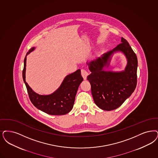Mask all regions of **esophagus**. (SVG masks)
Segmentation results:
<instances>
[{
    "label": "esophagus",
    "mask_w": 158,
    "mask_h": 158,
    "mask_svg": "<svg viewBox=\"0 0 158 158\" xmlns=\"http://www.w3.org/2000/svg\"><path fill=\"white\" fill-rule=\"evenodd\" d=\"M81 75L84 80H86L87 79V76L88 75V72L85 69L81 70Z\"/></svg>",
    "instance_id": "34e87169"
}]
</instances>
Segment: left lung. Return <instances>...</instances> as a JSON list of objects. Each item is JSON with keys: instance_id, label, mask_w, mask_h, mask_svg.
<instances>
[{"instance_id": "obj_1", "label": "left lung", "mask_w": 158, "mask_h": 158, "mask_svg": "<svg viewBox=\"0 0 158 158\" xmlns=\"http://www.w3.org/2000/svg\"><path fill=\"white\" fill-rule=\"evenodd\" d=\"M121 44L101 57L87 62L91 73L88 76L95 104L104 110L110 111L120 106L134 92L137 83L138 59L131 46L124 38ZM121 52L126 57L124 71H105L115 52Z\"/></svg>"}]
</instances>
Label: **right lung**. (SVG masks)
<instances>
[{
  "mask_svg": "<svg viewBox=\"0 0 158 158\" xmlns=\"http://www.w3.org/2000/svg\"><path fill=\"white\" fill-rule=\"evenodd\" d=\"M35 49L32 48L26 53L24 59V67L22 72L31 101L33 105L42 112L51 115H63L69 113L72 109L78 88L83 79L81 70L66 76L60 86L50 95H39L34 92L26 82V57Z\"/></svg>",
  "mask_w": 158,
  "mask_h": 158,
  "instance_id": "add662e5",
  "label": "right lung"
}]
</instances>
